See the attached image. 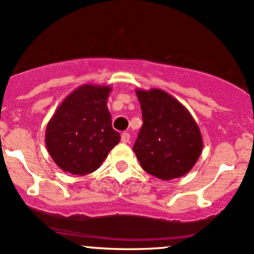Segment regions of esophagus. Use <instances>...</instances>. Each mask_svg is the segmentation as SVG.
Segmentation results:
<instances>
[{
    "label": "esophagus",
    "mask_w": 254,
    "mask_h": 254,
    "mask_svg": "<svg viewBox=\"0 0 254 254\" xmlns=\"http://www.w3.org/2000/svg\"><path fill=\"white\" fill-rule=\"evenodd\" d=\"M129 139H130L129 133L125 132V133H122V134H121V141L125 142V144H127V142H129Z\"/></svg>",
    "instance_id": "obj_1"
}]
</instances>
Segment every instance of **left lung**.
<instances>
[{
    "label": "left lung",
    "mask_w": 254,
    "mask_h": 254,
    "mask_svg": "<svg viewBox=\"0 0 254 254\" xmlns=\"http://www.w3.org/2000/svg\"><path fill=\"white\" fill-rule=\"evenodd\" d=\"M142 125L133 151L141 168L161 180L184 176L203 151L198 125L178 99L159 89L136 90Z\"/></svg>",
    "instance_id": "left-lung-1"
}]
</instances>
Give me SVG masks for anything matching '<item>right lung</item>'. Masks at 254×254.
Listing matches in <instances>:
<instances>
[{
    "mask_svg": "<svg viewBox=\"0 0 254 254\" xmlns=\"http://www.w3.org/2000/svg\"><path fill=\"white\" fill-rule=\"evenodd\" d=\"M112 87L85 84L64 99L45 129V145L60 169L86 175L101 167L119 144L107 101Z\"/></svg>",
    "mask_w": 254,
    "mask_h": 254,
    "instance_id": "obj_1",
    "label": "right lung"
}]
</instances>
